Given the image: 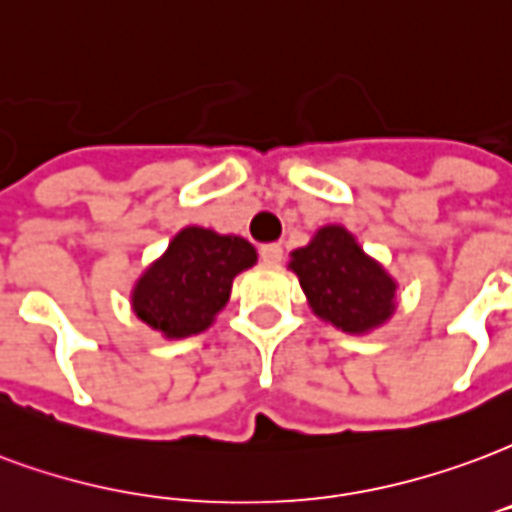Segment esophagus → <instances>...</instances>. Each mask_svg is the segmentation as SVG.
Wrapping results in <instances>:
<instances>
[{"label":"esophagus","instance_id":"34e87169","mask_svg":"<svg viewBox=\"0 0 512 512\" xmlns=\"http://www.w3.org/2000/svg\"><path fill=\"white\" fill-rule=\"evenodd\" d=\"M260 257H263L266 263H271V266H276V263H282L285 252H282V246L279 244H263L260 246Z\"/></svg>","mask_w":512,"mask_h":512}]
</instances>
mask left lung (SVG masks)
I'll return each instance as SVG.
<instances>
[{
	"instance_id": "1",
	"label": "left lung",
	"mask_w": 512,
	"mask_h": 512,
	"mask_svg": "<svg viewBox=\"0 0 512 512\" xmlns=\"http://www.w3.org/2000/svg\"><path fill=\"white\" fill-rule=\"evenodd\" d=\"M290 257L312 312L344 333L374 331L396 312V279L363 252L347 227H320Z\"/></svg>"
}]
</instances>
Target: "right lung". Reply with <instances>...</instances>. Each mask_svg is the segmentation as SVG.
I'll list each match as a JSON object with an SVG mask.
<instances>
[{
  "instance_id": "right-lung-1",
  "label": "right lung",
  "mask_w": 512,
  "mask_h": 512,
  "mask_svg": "<svg viewBox=\"0 0 512 512\" xmlns=\"http://www.w3.org/2000/svg\"><path fill=\"white\" fill-rule=\"evenodd\" d=\"M255 263V246L246 238L184 227L135 282L132 312L165 339L203 333L225 309L233 279Z\"/></svg>"
}]
</instances>
